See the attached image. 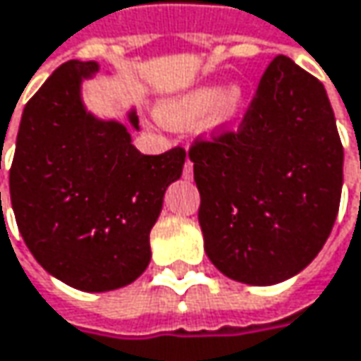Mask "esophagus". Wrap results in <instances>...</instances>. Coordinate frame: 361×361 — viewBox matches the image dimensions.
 <instances>
[{"label": "esophagus", "mask_w": 361, "mask_h": 361, "mask_svg": "<svg viewBox=\"0 0 361 361\" xmlns=\"http://www.w3.org/2000/svg\"><path fill=\"white\" fill-rule=\"evenodd\" d=\"M181 176H183V180H192V176H194V163H192L190 159L183 163V171H181Z\"/></svg>", "instance_id": "esophagus-1"}]
</instances>
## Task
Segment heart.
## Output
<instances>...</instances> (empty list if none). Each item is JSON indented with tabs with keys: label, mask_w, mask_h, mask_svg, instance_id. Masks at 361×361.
<instances>
[{
	"label": "heart",
	"mask_w": 361,
	"mask_h": 361,
	"mask_svg": "<svg viewBox=\"0 0 361 361\" xmlns=\"http://www.w3.org/2000/svg\"><path fill=\"white\" fill-rule=\"evenodd\" d=\"M209 114H213V126L233 123L242 114V92L238 88L223 92L221 88L204 86L167 103L161 109V119L173 128H190Z\"/></svg>",
	"instance_id": "obj_1"
}]
</instances>
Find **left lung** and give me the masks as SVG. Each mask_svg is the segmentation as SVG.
<instances>
[{
    "instance_id": "1",
    "label": "left lung",
    "mask_w": 361,
    "mask_h": 361,
    "mask_svg": "<svg viewBox=\"0 0 361 361\" xmlns=\"http://www.w3.org/2000/svg\"><path fill=\"white\" fill-rule=\"evenodd\" d=\"M204 250L225 277L275 285L322 250L339 213L343 145L322 82L277 55L238 130L188 150Z\"/></svg>"
}]
</instances>
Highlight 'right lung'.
<instances>
[{
	"instance_id": "1",
	"label": "right lung",
	"mask_w": 361,
	"mask_h": 361,
	"mask_svg": "<svg viewBox=\"0 0 361 361\" xmlns=\"http://www.w3.org/2000/svg\"><path fill=\"white\" fill-rule=\"evenodd\" d=\"M92 72L94 61H66L26 103L10 198L24 244L47 273L82 291H111L148 267V235L185 150L142 154L121 123L86 114L80 82ZM130 121L138 128V115Z\"/></svg>"
}]
</instances>
